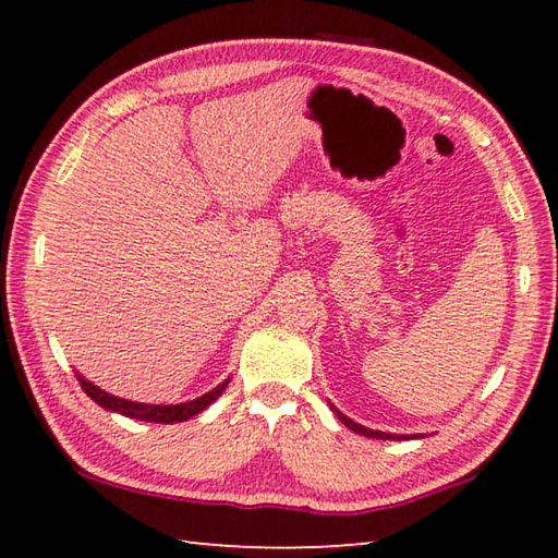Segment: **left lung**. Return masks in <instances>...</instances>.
Masks as SVG:
<instances>
[{
	"label": "left lung",
	"instance_id": "1",
	"mask_svg": "<svg viewBox=\"0 0 558 558\" xmlns=\"http://www.w3.org/2000/svg\"><path fill=\"white\" fill-rule=\"evenodd\" d=\"M330 408H333V405H330ZM333 412L338 414V420H340L342 424H345L348 429H352L354 434H362V436H369V438H396V441H398V438H400V441H402V438H410L408 434H386V432L366 429V426H362V424H357V422H352L350 417H345V414H342L340 410H336V408H333Z\"/></svg>",
	"mask_w": 558,
	"mask_h": 558
}]
</instances>
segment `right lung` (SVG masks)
Instances as JSON below:
<instances>
[{
    "label": "right lung",
    "mask_w": 558,
    "mask_h": 558,
    "mask_svg": "<svg viewBox=\"0 0 558 558\" xmlns=\"http://www.w3.org/2000/svg\"><path fill=\"white\" fill-rule=\"evenodd\" d=\"M76 378L81 388L86 390V396L98 402L100 408L105 410H112V412H120L124 417H132V420H141V422H156V424H174V422H186L192 420L194 414L204 412L213 400H218V396L228 386V381H222L220 386H216L208 393H204L196 400H189V402H180V405H148V402H134V400H124V398H117L112 393H105L102 388H98L96 384H90L88 378H83L76 372Z\"/></svg>",
    "instance_id": "right-lung-1"
}]
</instances>
